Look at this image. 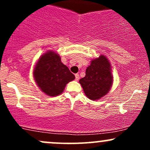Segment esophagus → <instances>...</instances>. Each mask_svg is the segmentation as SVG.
<instances>
[{"mask_svg": "<svg viewBox=\"0 0 150 150\" xmlns=\"http://www.w3.org/2000/svg\"><path fill=\"white\" fill-rule=\"evenodd\" d=\"M75 80H78L79 79H80V77H79V74L78 73L75 74Z\"/></svg>", "mask_w": 150, "mask_h": 150, "instance_id": "34e87169", "label": "esophagus"}]
</instances>
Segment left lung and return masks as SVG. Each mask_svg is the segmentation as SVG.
I'll use <instances>...</instances> for the list:
<instances>
[{
	"mask_svg": "<svg viewBox=\"0 0 150 150\" xmlns=\"http://www.w3.org/2000/svg\"><path fill=\"white\" fill-rule=\"evenodd\" d=\"M79 82L85 95L91 100H97L106 95L113 82L111 65L107 58L101 55L93 59L86 69L85 77Z\"/></svg>",
	"mask_w": 150,
	"mask_h": 150,
	"instance_id": "8db88e82",
	"label": "left lung"
}]
</instances>
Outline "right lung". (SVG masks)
Listing matches in <instances>:
<instances>
[{
  "label": "right lung",
  "mask_w": 150,
  "mask_h": 150,
  "mask_svg": "<svg viewBox=\"0 0 150 150\" xmlns=\"http://www.w3.org/2000/svg\"><path fill=\"white\" fill-rule=\"evenodd\" d=\"M33 74L39 88L51 97L61 94L67 84L75 79L68 67L62 63L59 55L53 51H48L41 56Z\"/></svg>",
  "instance_id": "obj_1"
}]
</instances>
